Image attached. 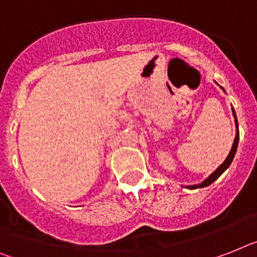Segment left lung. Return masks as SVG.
<instances>
[{"mask_svg":"<svg viewBox=\"0 0 257 257\" xmlns=\"http://www.w3.org/2000/svg\"><path fill=\"white\" fill-rule=\"evenodd\" d=\"M220 88H222V86H220ZM222 89H223V88H222ZM223 92H224V89H223ZM232 114H234L235 123H236V135H235L234 143H232L231 151H230V154H228L227 158H226V160H224V162L222 163V164H220L219 167H218V168L215 169V171H214L213 173H211V175H210L206 180H203L201 184H196V185H189V186H186V188H189V189H197V188H205V186H209L210 184H213V182L215 181V180H217L218 177H219V176L222 175V173H223V172L228 168V167H230V164L232 163V160H234L235 154H236V148H238V143H239L238 119H236V115H235V110L234 109H232Z\"/></svg>","mask_w":257,"mask_h":257,"instance_id":"left-lung-1","label":"left lung"}]
</instances>
